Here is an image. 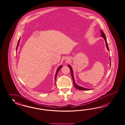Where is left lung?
<instances>
[{"label":"left lung","mask_w":125,"mask_h":125,"mask_svg":"<svg viewBox=\"0 0 125 125\" xmlns=\"http://www.w3.org/2000/svg\"><path fill=\"white\" fill-rule=\"evenodd\" d=\"M100 32L101 33V36L103 37V38H104V40H105V43H106V48L109 51V47H108V43L107 42V40H106V36L105 35V34L104 33V32H103V31L102 30H100ZM110 66H111V62H110ZM68 67L70 68V70H71V74H72V80H73V84H74V86H75V87L76 89H79L80 90H91L92 89H89V88H85V87H81L79 85H78L77 84H76L75 83V79H74V73H73V69H72V66L68 64Z\"/></svg>","instance_id":"obj_1"}]
</instances>
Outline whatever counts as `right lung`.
Returning <instances> with one entry per match:
<instances>
[{
    "label": "right lung",
    "instance_id": "obj_1",
    "mask_svg": "<svg viewBox=\"0 0 125 125\" xmlns=\"http://www.w3.org/2000/svg\"><path fill=\"white\" fill-rule=\"evenodd\" d=\"M20 40H21V38H19V41H18V43H17V45L16 49V51H17V49H18V46H19V42H20ZM62 65H61L58 68H57V71H56V74H55V80H56V76H57V74H58V73L59 72V70L61 69V68H62ZM55 84H56V83H55V85H56Z\"/></svg>",
    "mask_w": 125,
    "mask_h": 125
}]
</instances>
